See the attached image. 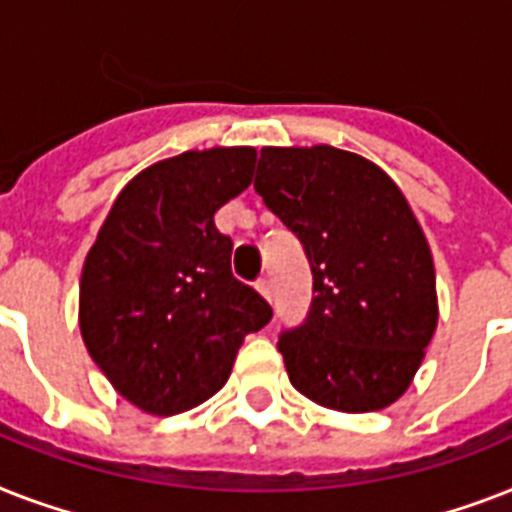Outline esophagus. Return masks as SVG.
<instances>
[{"label":"esophagus","mask_w":512,"mask_h":512,"mask_svg":"<svg viewBox=\"0 0 512 512\" xmlns=\"http://www.w3.org/2000/svg\"><path fill=\"white\" fill-rule=\"evenodd\" d=\"M257 292H260V295L265 297V300H268V303H271V297H273V292H271V281L268 279H257Z\"/></svg>","instance_id":"esophagus-1"}]
</instances>
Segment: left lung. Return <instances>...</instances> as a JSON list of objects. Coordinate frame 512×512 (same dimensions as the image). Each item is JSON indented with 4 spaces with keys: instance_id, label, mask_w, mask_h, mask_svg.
Returning a JSON list of instances; mask_svg holds the SVG:
<instances>
[{
    "instance_id": "obj_1",
    "label": "left lung",
    "mask_w": 512,
    "mask_h": 512,
    "mask_svg": "<svg viewBox=\"0 0 512 512\" xmlns=\"http://www.w3.org/2000/svg\"><path fill=\"white\" fill-rule=\"evenodd\" d=\"M255 191L313 273L311 311L279 337L289 382L337 412L390 406L438 324L433 255L404 193L377 164L332 146L263 148Z\"/></svg>"
}]
</instances>
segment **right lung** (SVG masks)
Listing matches in <instances>:
<instances>
[{
	"instance_id": "obj_1",
	"label": "right lung",
	"mask_w": 512,
	"mask_h": 512,
	"mask_svg": "<svg viewBox=\"0 0 512 512\" xmlns=\"http://www.w3.org/2000/svg\"><path fill=\"white\" fill-rule=\"evenodd\" d=\"M255 148H209L151 164L116 196L87 252L79 329L130 404L170 417L215 396L271 305L233 279L215 212L252 183Z\"/></svg>"
}]
</instances>
